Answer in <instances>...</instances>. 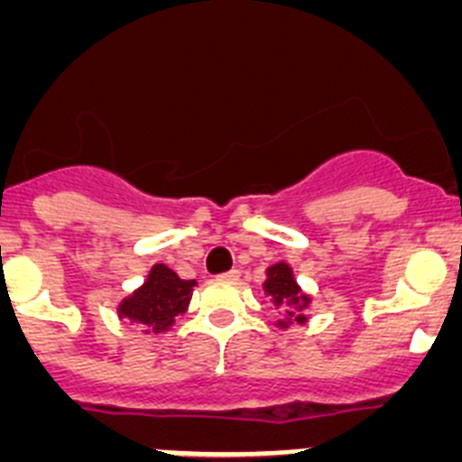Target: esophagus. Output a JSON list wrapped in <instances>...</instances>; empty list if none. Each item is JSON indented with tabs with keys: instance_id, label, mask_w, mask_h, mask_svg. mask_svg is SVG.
I'll list each match as a JSON object with an SVG mask.
<instances>
[{
	"instance_id": "esophagus-1",
	"label": "esophagus",
	"mask_w": 462,
	"mask_h": 462,
	"mask_svg": "<svg viewBox=\"0 0 462 462\" xmlns=\"http://www.w3.org/2000/svg\"><path fill=\"white\" fill-rule=\"evenodd\" d=\"M219 277H222V280H228V282H236L240 277V271H236V268H234V271L222 273V275H219Z\"/></svg>"
}]
</instances>
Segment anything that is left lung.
Listing matches in <instances>:
<instances>
[{"mask_svg":"<svg viewBox=\"0 0 462 462\" xmlns=\"http://www.w3.org/2000/svg\"><path fill=\"white\" fill-rule=\"evenodd\" d=\"M263 291L273 298L275 308H282L287 312V319L277 321L280 328H287L291 321H298V324H305V321H308L305 308L310 305V296L300 291L289 263L280 261V263L268 268L266 282H263Z\"/></svg>","mask_w":462,"mask_h":462,"instance_id":"left-lung-1","label":"left lung"}]
</instances>
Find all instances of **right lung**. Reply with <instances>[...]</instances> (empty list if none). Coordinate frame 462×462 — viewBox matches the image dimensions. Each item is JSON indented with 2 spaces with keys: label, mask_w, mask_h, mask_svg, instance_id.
<instances>
[{
  "label": "right lung",
  "mask_w": 462,
  "mask_h": 462,
  "mask_svg": "<svg viewBox=\"0 0 462 462\" xmlns=\"http://www.w3.org/2000/svg\"><path fill=\"white\" fill-rule=\"evenodd\" d=\"M194 287V280H180L169 266L154 263L143 287L117 305V317L143 324L148 333H164L187 310Z\"/></svg>",
  "instance_id": "obj_1"
}]
</instances>
